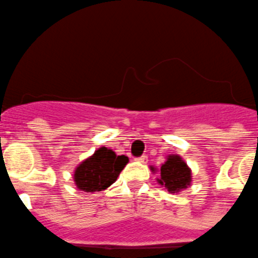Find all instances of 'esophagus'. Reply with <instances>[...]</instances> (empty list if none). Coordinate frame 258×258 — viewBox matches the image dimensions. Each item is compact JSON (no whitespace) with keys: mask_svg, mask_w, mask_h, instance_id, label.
I'll return each instance as SVG.
<instances>
[{"mask_svg":"<svg viewBox=\"0 0 258 258\" xmlns=\"http://www.w3.org/2000/svg\"><path fill=\"white\" fill-rule=\"evenodd\" d=\"M136 161H138V162H146L147 161V156H141V157H137L136 158Z\"/></svg>","mask_w":258,"mask_h":258,"instance_id":"esophagus-1","label":"esophagus"}]
</instances>
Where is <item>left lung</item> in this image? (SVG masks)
I'll return each instance as SVG.
<instances>
[{"mask_svg":"<svg viewBox=\"0 0 258 258\" xmlns=\"http://www.w3.org/2000/svg\"><path fill=\"white\" fill-rule=\"evenodd\" d=\"M157 181L171 192H177L190 185V168L180 156H170L167 161L162 164L161 177Z\"/></svg>","mask_w":258,"mask_h":258,"instance_id":"8db88e82","label":"left lung"}]
</instances>
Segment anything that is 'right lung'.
Returning a JSON list of instances; mask_svg holds the SVG:
<instances>
[{
  "instance_id": "1",
  "label": "right lung",
  "mask_w": 258,
  "mask_h": 258,
  "mask_svg": "<svg viewBox=\"0 0 258 258\" xmlns=\"http://www.w3.org/2000/svg\"><path fill=\"white\" fill-rule=\"evenodd\" d=\"M127 161V157L116 156L115 152L106 147L99 148L76 168V185L86 192L105 190L116 181Z\"/></svg>"
}]
</instances>
